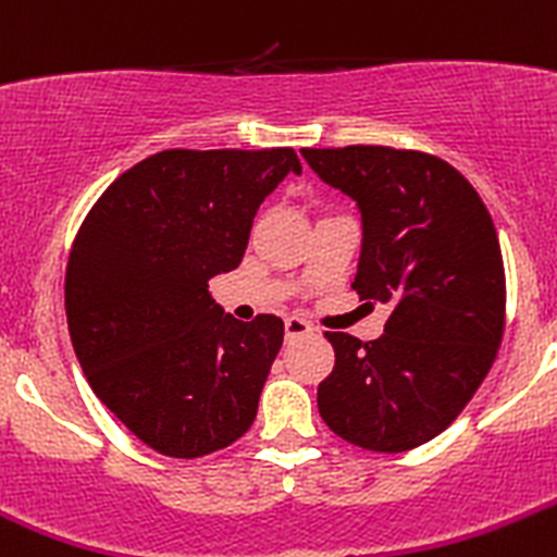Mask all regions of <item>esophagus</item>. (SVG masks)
Masks as SVG:
<instances>
[{
  "instance_id": "esophagus-1",
  "label": "esophagus",
  "mask_w": 557,
  "mask_h": 557,
  "mask_svg": "<svg viewBox=\"0 0 557 557\" xmlns=\"http://www.w3.org/2000/svg\"><path fill=\"white\" fill-rule=\"evenodd\" d=\"M307 334H312V326L305 321V318L299 315H290L285 318V339H296V337H307Z\"/></svg>"
}]
</instances>
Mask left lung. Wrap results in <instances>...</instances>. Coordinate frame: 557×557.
Instances as JSON below:
<instances>
[{"instance_id":"1","label":"left lung","mask_w":557,"mask_h":557,"mask_svg":"<svg viewBox=\"0 0 557 557\" xmlns=\"http://www.w3.org/2000/svg\"><path fill=\"white\" fill-rule=\"evenodd\" d=\"M361 212L354 290L392 305L370 343L326 332L334 370L318 410L334 435L370 451H408L455 422L487 377L506 323L493 218L446 160L413 149H301Z\"/></svg>"}]
</instances>
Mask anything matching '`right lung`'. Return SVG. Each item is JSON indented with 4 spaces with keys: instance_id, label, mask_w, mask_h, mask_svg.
<instances>
[{
    "instance_id": "obj_1",
    "label": "right lung",
    "mask_w": 557,
    "mask_h": 557,
    "mask_svg": "<svg viewBox=\"0 0 557 557\" xmlns=\"http://www.w3.org/2000/svg\"><path fill=\"white\" fill-rule=\"evenodd\" d=\"M301 174L294 149H165L89 209L64 274L70 339L91 392L165 457L212 455L250 430L283 321L242 323L209 280L242 263L263 198Z\"/></svg>"
}]
</instances>
